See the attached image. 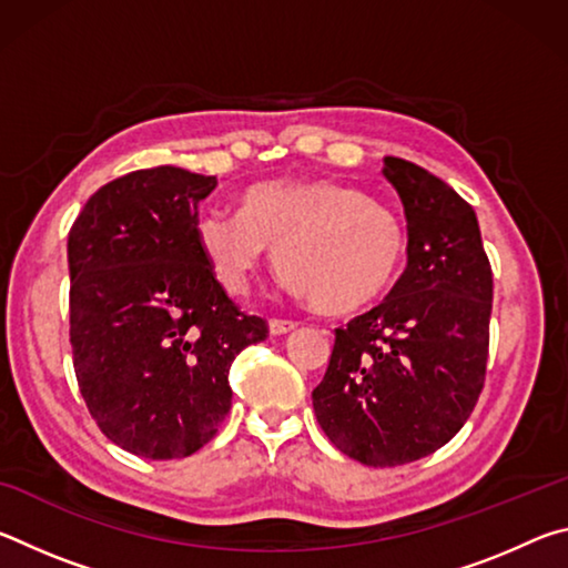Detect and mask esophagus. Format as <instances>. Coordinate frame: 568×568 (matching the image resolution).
<instances>
[{"label":"esophagus","mask_w":568,"mask_h":568,"mask_svg":"<svg viewBox=\"0 0 568 568\" xmlns=\"http://www.w3.org/2000/svg\"><path fill=\"white\" fill-rule=\"evenodd\" d=\"M295 328H297L295 321H283V318H273L271 321V333L273 335H285V333H291Z\"/></svg>","instance_id":"1"}]
</instances>
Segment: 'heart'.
Here are the masks:
<instances>
[{
	"instance_id": "heart-1",
	"label": "heart",
	"mask_w": 568,
	"mask_h": 568,
	"mask_svg": "<svg viewBox=\"0 0 568 568\" xmlns=\"http://www.w3.org/2000/svg\"><path fill=\"white\" fill-rule=\"evenodd\" d=\"M200 250L227 293L245 295L267 247L295 295L353 313L388 293L406 257V227L390 207L328 180H265L240 195V215L197 217Z\"/></svg>"
}]
</instances>
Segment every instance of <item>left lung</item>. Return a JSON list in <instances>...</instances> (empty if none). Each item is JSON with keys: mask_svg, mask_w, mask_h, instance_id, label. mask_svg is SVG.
Listing matches in <instances>:
<instances>
[{"mask_svg": "<svg viewBox=\"0 0 568 568\" xmlns=\"http://www.w3.org/2000/svg\"><path fill=\"white\" fill-rule=\"evenodd\" d=\"M408 223V265L386 301L335 328L313 408L365 466H403L454 438L486 381L494 275L474 207L444 180L386 158Z\"/></svg>", "mask_w": 568, "mask_h": 568, "instance_id": "8db88e82", "label": "left lung"}]
</instances>
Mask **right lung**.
<instances>
[{"instance_id":"obj_1","label":"right lung","mask_w":568,"mask_h":568,"mask_svg":"<svg viewBox=\"0 0 568 568\" xmlns=\"http://www.w3.org/2000/svg\"><path fill=\"white\" fill-rule=\"evenodd\" d=\"M213 175L160 165L102 185L67 240L70 343L80 393L112 444L185 458L225 420L230 365L267 323L230 301L200 250Z\"/></svg>"}]
</instances>
